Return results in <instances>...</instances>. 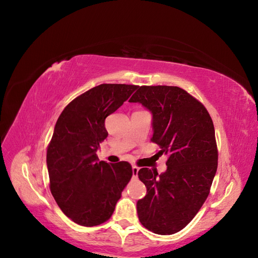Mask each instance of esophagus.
Here are the masks:
<instances>
[{
    "label": "esophagus",
    "mask_w": 258,
    "mask_h": 258,
    "mask_svg": "<svg viewBox=\"0 0 258 258\" xmlns=\"http://www.w3.org/2000/svg\"><path fill=\"white\" fill-rule=\"evenodd\" d=\"M139 170H140V168H139V167H137V166H132V174H134V177H137V176H138Z\"/></svg>",
    "instance_id": "34e87169"
}]
</instances>
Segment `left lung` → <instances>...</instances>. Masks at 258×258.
<instances>
[{"mask_svg":"<svg viewBox=\"0 0 258 258\" xmlns=\"http://www.w3.org/2000/svg\"><path fill=\"white\" fill-rule=\"evenodd\" d=\"M129 102L141 103L153 115L152 142L167 155L161 174L139 170L145 197L138 200V216L145 228L158 235L182 230L209 196L217 169V147L212 118L204 104L174 86H138Z\"/></svg>","mask_w":258,"mask_h":258,"instance_id":"obj_1","label":"left lung"}]
</instances>
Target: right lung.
Segmentation results:
<instances>
[{"instance_id":"obj_1","label":"right lung","mask_w":258,"mask_h":258,"mask_svg":"<svg viewBox=\"0 0 258 258\" xmlns=\"http://www.w3.org/2000/svg\"><path fill=\"white\" fill-rule=\"evenodd\" d=\"M137 89L101 84L70 102L56 122L47 148L50 191L69 218L92 227L106 222L132 176L127 161H100L97 151L108 136L105 118Z\"/></svg>"}]
</instances>
